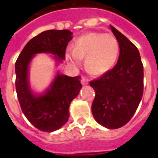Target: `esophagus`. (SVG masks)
Masks as SVG:
<instances>
[{
  "mask_svg": "<svg viewBox=\"0 0 158 158\" xmlns=\"http://www.w3.org/2000/svg\"><path fill=\"white\" fill-rule=\"evenodd\" d=\"M81 83L83 85H85V84H89V79H86L85 77H83L81 79Z\"/></svg>",
  "mask_w": 158,
  "mask_h": 158,
  "instance_id": "34e87169",
  "label": "esophagus"
}]
</instances>
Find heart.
I'll return each mask as SVG.
<instances>
[{"label":"heart","instance_id":"b5f03b06","mask_svg":"<svg viewBox=\"0 0 158 158\" xmlns=\"http://www.w3.org/2000/svg\"><path fill=\"white\" fill-rule=\"evenodd\" d=\"M120 52L117 39L102 33H89L79 37L74 50H68L66 58L74 66L85 58V68L91 74L102 75L112 69Z\"/></svg>","mask_w":158,"mask_h":158}]
</instances>
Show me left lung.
<instances>
[{"label":"left lung","instance_id":"obj_1","mask_svg":"<svg viewBox=\"0 0 158 158\" xmlns=\"http://www.w3.org/2000/svg\"><path fill=\"white\" fill-rule=\"evenodd\" d=\"M120 45L115 66L90 81L96 93L92 104L95 120L108 129H118L135 115L143 94V65L136 46L110 25Z\"/></svg>","mask_w":158,"mask_h":158}]
</instances>
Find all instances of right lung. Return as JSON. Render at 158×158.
<instances>
[{"mask_svg": "<svg viewBox=\"0 0 158 158\" xmlns=\"http://www.w3.org/2000/svg\"><path fill=\"white\" fill-rule=\"evenodd\" d=\"M70 31L48 30L33 38L23 48L15 62V89L21 110L28 121L41 131L59 130L69 119V106L82 88L80 76L57 74L44 95L35 97L28 81V67L37 53L48 52L57 60L65 59V49L72 39Z\"/></svg>", "mask_w": 158, "mask_h": 158, "instance_id": "right-lung-1", "label": "right lung"}]
</instances>
